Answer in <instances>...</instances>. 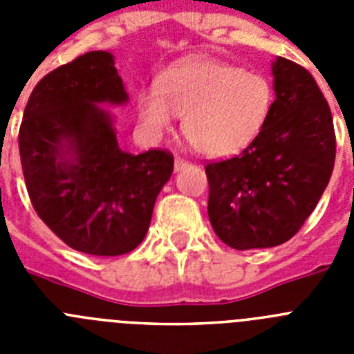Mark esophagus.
<instances>
[{
	"label": "esophagus",
	"instance_id": "esophagus-1",
	"mask_svg": "<svg viewBox=\"0 0 354 354\" xmlns=\"http://www.w3.org/2000/svg\"><path fill=\"white\" fill-rule=\"evenodd\" d=\"M187 165H189V162H187L186 159L177 158V159H175V162H174V170H175V171H179V170H183V168H186Z\"/></svg>",
	"mask_w": 354,
	"mask_h": 354
}]
</instances>
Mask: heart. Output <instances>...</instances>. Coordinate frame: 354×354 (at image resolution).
<instances>
[{
	"label": "heart",
	"mask_w": 354,
	"mask_h": 354,
	"mask_svg": "<svg viewBox=\"0 0 354 354\" xmlns=\"http://www.w3.org/2000/svg\"><path fill=\"white\" fill-rule=\"evenodd\" d=\"M273 106V86L259 72L227 62L195 58L162 72L158 86L138 93V117L154 136L168 133L175 117L198 152L211 158L245 149Z\"/></svg>",
	"instance_id": "heart-1"
}]
</instances>
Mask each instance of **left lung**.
Returning a JSON list of instances; mask_svg holds the SVG:
<instances>
[{
    "instance_id": "left-lung-1",
    "label": "left lung",
    "mask_w": 354,
    "mask_h": 354,
    "mask_svg": "<svg viewBox=\"0 0 354 354\" xmlns=\"http://www.w3.org/2000/svg\"><path fill=\"white\" fill-rule=\"evenodd\" d=\"M273 77L277 97L255 140L239 156L205 167L209 220L234 250L289 241L315 209L335 165L333 118L310 72L278 56Z\"/></svg>"
}]
</instances>
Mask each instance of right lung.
I'll list each match as a JSON object with an SVG mask.
<instances>
[{
	"mask_svg": "<svg viewBox=\"0 0 354 354\" xmlns=\"http://www.w3.org/2000/svg\"><path fill=\"white\" fill-rule=\"evenodd\" d=\"M113 55L90 51L49 72L24 108L19 152L33 209L65 245L115 257L145 237L174 171L168 150L131 154L99 104H126Z\"/></svg>",
	"mask_w": 354,
	"mask_h": 354,
	"instance_id": "obj_1",
	"label": "right lung"
}]
</instances>
